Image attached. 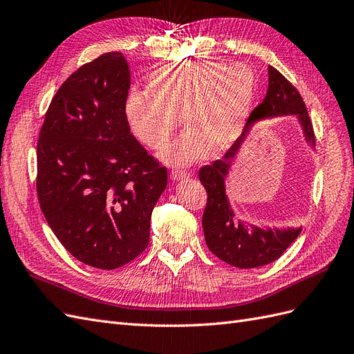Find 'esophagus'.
<instances>
[{
	"label": "esophagus",
	"mask_w": 354,
	"mask_h": 354,
	"mask_svg": "<svg viewBox=\"0 0 354 354\" xmlns=\"http://www.w3.org/2000/svg\"><path fill=\"white\" fill-rule=\"evenodd\" d=\"M170 176H171V179H176V180H180V179H184V178H188L189 176V171H187V170H184V169H171V171H170Z\"/></svg>",
	"instance_id": "esophagus-1"
}]
</instances>
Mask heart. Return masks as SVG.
I'll return each instance as SVG.
<instances>
[{
  "label": "heart",
  "mask_w": 354,
  "mask_h": 354,
  "mask_svg": "<svg viewBox=\"0 0 354 354\" xmlns=\"http://www.w3.org/2000/svg\"><path fill=\"white\" fill-rule=\"evenodd\" d=\"M149 94L131 91L124 113L131 133L149 149L165 148L185 120L192 129L162 152L170 165H188L206 151H218L242 131L254 98L256 79L243 64L221 61L169 62L152 71Z\"/></svg>",
  "instance_id": "1"
}]
</instances>
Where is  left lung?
<instances>
[{
	"label": "left lung",
	"instance_id": "1",
	"mask_svg": "<svg viewBox=\"0 0 354 354\" xmlns=\"http://www.w3.org/2000/svg\"><path fill=\"white\" fill-rule=\"evenodd\" d=\"M269 86L263 98L248 118V124L260 118L277 115H296L304 127L308 142L315 143L311 118L299 91L274 67L268 68ZM247 124V125H248ZM224 153L221 160L206 165L198 170V179L203 184L207 201L203 211V232L207 248L220 260L234 268L250 269L265 266L277 260L288 248L302 229L263 230L251 227L243 223H234L233 211L225 196L224 178L227 175L230 161L236 156L241 140Z\"/></svg>",
	"mask_w": 354,
	"mask_h": 354
}]
</instances>
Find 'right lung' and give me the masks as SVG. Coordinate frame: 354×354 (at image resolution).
Masks as SVG:
<instances>
[{"instance_id":"1","label":"right lung","mask_w":354,"mask_h":354,"mask_svg":"<svg viewBox=\"0 0 354 354\" xmlns=\"http://www.w3.org/2000/svg\"><path fill=\"white\" fill-rule=\"evenodd\" d=\"M129 89L121 52L86 62L53 95L37 142L44 218L71 256L98 269L124 266L148 247L167 185V169L130 133Z\"/></svg>"}]
</instances>
